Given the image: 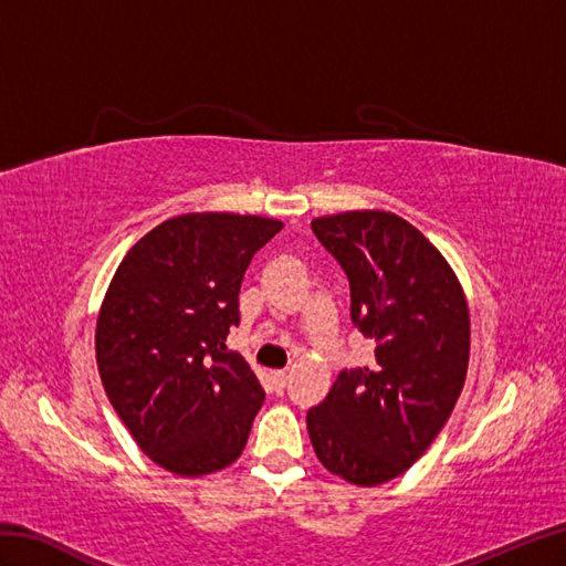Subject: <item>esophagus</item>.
I'll list each match as a JSON object with an SVG mask.
<instances>
[{
    "instance_id": "34e87169",
    "label": "esophagus",
    "mask_w": 566,
    "mask_h": 566,
    "mask_svg": "<svg viewBox=\"0 0 566 566\" xmlns=\"http://www.w3.org/2000/svg\"><path fill=\"white\" fill-rule=\"evenodd\" d=\"M286 379H290V375H286L284 369L272 371V381L276 384V389H284V387H286Z\"/></svg>"
}]
</instances>
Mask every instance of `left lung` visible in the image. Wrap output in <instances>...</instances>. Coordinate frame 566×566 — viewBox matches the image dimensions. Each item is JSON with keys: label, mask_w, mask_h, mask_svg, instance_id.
I'll return each instance as SVG.
<instances>
[{"label": "left lung", "mask_w": 566, "mask_h": 566, "mask_svg": "<svg viewBox=\"0 0 566 566\" xmlns=\"http://www.w3.org/2000/svg\"><path fill=\"white\" fill-rule=\"evenodd\" d=\"M350 282L353 326L375 338V367L343 369L306 416L328 472L359 486L403 474L448 423L469 359L460 282L428 238L387 211L311 223Z\"/></svg>", "instance_id": "obj_1"}]
</instances>
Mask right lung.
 Segmentation results:
<instances>
[{"instance_id": "1", "label": "right lung", "mask_w": 566, "mask_h": 566, "mask_svg": "<svg viewBox=\"0 0 566 566\" xmlns=\"http://www.w3.org/2000/svg\"><path fill=\"white\" fill-rule=\"evenodd\" d=\"M282 231L260 216L185 213L153 228L118 264L97 321L104 391L138 448L179 476L243 452L264 401L226 335L252 255Z\"/></svg>"}]
</instances>
